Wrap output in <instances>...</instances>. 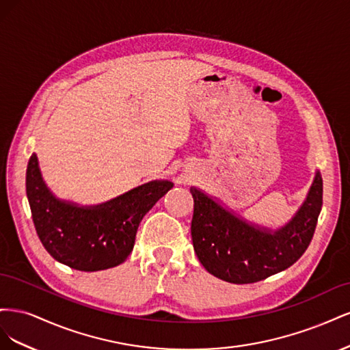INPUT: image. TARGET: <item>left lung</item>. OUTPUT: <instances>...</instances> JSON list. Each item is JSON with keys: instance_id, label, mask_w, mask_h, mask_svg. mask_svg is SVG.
Segmentation results:
<instances>
[{"instance_id": "obj_1", "label": "left lung", "mask_w": 350, "mask_h": 350, "mask_svg": "<svg viewBox=\"0 0 350 350\" xmlns=\"http://www.w3.org/2000/svg\"><path fill=\"white\" fill-rule=\"evenodd\" d=\"M191 237L203 267L229 283H254L291 267L308 248L323 206V178L317 171L302 206L279 229L243 219L216 197L191 187Z\"/></svg>"}]
</instances>
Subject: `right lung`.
<instances>
[{
	"instance_id": "right-lung-1",
	"label": "right lung",
	"mask_w": 350,
	"mask_h": 350,
	"mask_svg": "<svg viewBox=\"0 0 350 350\" xmlns=\"http://www.w3.org/2000/svg\"><path fill=\"white\" fill-rule=\"evenodd\" d=\"M172 187L167 179H156L107 203L80 206L51 191L36 153L30 156L26 171L27 200L42 245L57 261L80 271L124 262L134 248L142 219Z\"/></svg>"
}]
</instances>
